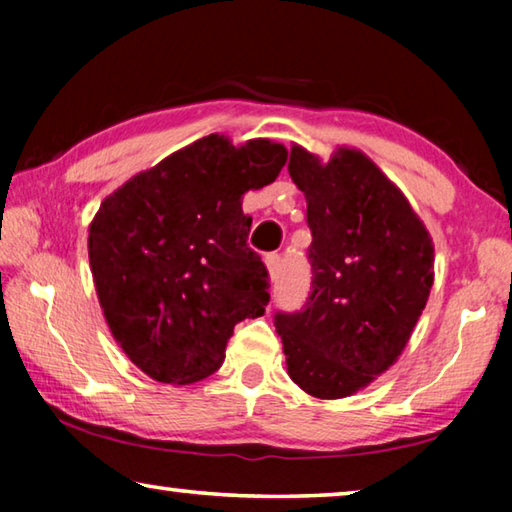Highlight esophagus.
I'll return each mask as SVG.
<instances>
[{"instance_id":"1","label":"esophagus","mask_w":512,"mask_h":512,"mask_svg":"<svg viewBox=\"0 0 512 512\" xmlns=\"http://www.w3.org/2000/svg\"><path fill=\"white\" fill-rule=\"evenodd\" d=\"M264 264L268 268V277H271V282H277V277H280V271H282V257L277 253H271L264 257Z\"/></svg>"}]
</instances>
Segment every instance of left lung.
Returning a JSON list of instances; mask_svg holds the SVG:
<instances>
[{"instance_id": "8db88e82", "label": "left lung", "mask_w": 512, "mask_h": 512, "mask_svg": "<svg viewBox=\"0 0 512 512\" xmlns=\"http://www.w3.org/2000/svg\"><path fill=\"white\" fill-rule=\"evenodd\" d=\"M289 176L307 201L311 293L275 314L289 377L341 400L386 372L409 343L433 284V241L420 216L366 153L329 162L291 146Z\"/></svg>"}]
</instances>
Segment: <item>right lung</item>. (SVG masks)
<instances>
[{
    "label": "right lung",
    "instance_id": "obj_1",
    "mask_svg": "<svg viewBox=\"0 0 512 512\" xmlns=\"http://www.w3.org/2000/svg\"><path fill=\"white\" fill-rule=\"evenodd\" d=\"M284 162L282 144L214 133L103 198L88 237L94 287L112 339L151 379L210 377L239 320L264 314L268 273L241 198Z\"/></svg>",
    "mask_w": 512,
    "mask_h": 512
}]
</instances>
